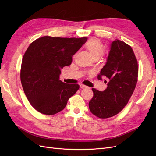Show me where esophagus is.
Here are the masks:
<instances>
[{
    "mask_svg": "<svg viewBox=\"0 0 156 156\" xmlns=\"http://www.w3.org/2000/svg\"><path fill=\"white\" fill-rule=\"evenodd\" d=\"M79 85H80V88H85L87 87V86L84 85V84H80Z\"/></svg>",
    "mask_w": 156,
    "mask_h": 156,
    "instance_id": "obj_1",
    "label": "esophagus"
}]
</instances>
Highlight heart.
Returning <instances> with one entry per match:
<instances>
[{
    "instance_id": "1",
    "label": "heart",
    "mask_w": 156,
    "mask_h": 156,
    "mask_svg": "<svg viewBox=\"0 0 156 156\" xmlns=\"http://www.w3.org/2000/svg\"><path fill=\"white\" fill-rule=\"evenodd\" d=\"M84 48L95 60L100 58L104 51V46L101 41L96 38L90 39L84 45Z\"/></svg>"
}]
</instances>
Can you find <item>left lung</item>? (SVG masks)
<instances>
[{
  "label": "left lung",
  "instance_id": "1",
  "mask_svg": "<svg viewBox=\"0 0 156 156\" xmlns=\"http://www.w3.org/2000/svg\"><path fill=\"white\" fill-rule=\"evenodd\" d=\"M137 60L133 51L125 42L116 40L110 47L107 62L98 75L107 79L104 91L92 88L94 96L89 102L90 111L100 119H107L119 113L128 103L138 77Z\"/></svg>",
  "mask_w": 156,
  "mask_h": 156
}]
</instances>
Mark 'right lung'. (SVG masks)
<instances>
[{
    "label": "right lung",
    "mask_w": 156,
    "mask_h": 156,
    "mask_svg": "<svg viewBox=\"0 0 156 156\" xmlns=\"http://www.w3.org/2000/svg\"><path fill=\"white\" fill-rule=\"evenodd\" d=\"M87 37L44 36L34 41L23 56L20 77L31 105L47 115L63 110L69 98L79 88L77 84L59 80L61 69L69 66L72 56Z\"/></svg>",
    "instance_id": "add662e5"
}]
</instances>
